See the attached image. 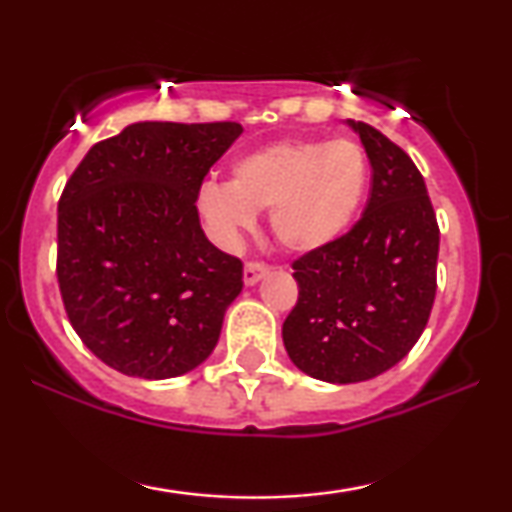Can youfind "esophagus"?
<instances>
[{
  "label": "esophagus",
  "mask_w": 512,
  "mask_h": 512,
  "mask_svg": "<svg viewBox=\"0 0 512 512\" xmlns=\"http://www.w3.org/2000/svg\"><path fill=\"white\" fill-rule=\"evenodd\" d=\"M265 275H268V265H263V263L244 265V284L247 286H256Z\"/></svg>",
  "instance_id": "1"
}]
</instances>
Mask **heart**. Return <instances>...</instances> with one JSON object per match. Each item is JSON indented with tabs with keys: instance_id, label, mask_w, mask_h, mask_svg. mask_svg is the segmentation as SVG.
I'll use <instances>...</instances> for the list:
<instances>
[{
	"instance_id": "1",
	"label": "heart",
	"mask_w": 512,
	"mask_h": 512,
	"mask_svg": "<svg viewBox=\"0 0 512 512\" xmlns=\"http://www.w3.org/2000/svg\"><path fill=\"white\" fill-rule=\"evenodd\" d=\"M366 186L368 160L359 144L282 139L237 158L230 181H205L195 212L209 237L230 249L254 228L256 212L270 209L277 242L312 254L349 228Z\"/></svg>"
}]
</instances>
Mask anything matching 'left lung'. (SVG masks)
Returning <instances> with one entry per match:
<instances>
[{"mask_svg":"<svg viewBox=\"0 0 512 512\" xmlns=\"http://www.w3.org/2000/svg\"><path fill=\"white\" fill-rule=\"evenodd\" d=\"M373 167L359 223L293 263L298 303L282 326L298 370L331 384L366 382L415 347L436 298L440 233L424 177L408 153L347 118Z\"/></svg>","mask_w":512,"mask_h":512,"instance_id":"left-lung-1","label":"left lung"}]
</instances>
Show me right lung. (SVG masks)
<instances>
[{
	"label": "right lung",
	"instance_id": "add662e5",
	"mask_svg": "<svg viewBox=\"0 0 512 512\" xmlns=\"http://www.w3.org/2000/svg\"><path fill=\"white\" fill-rule=\"evenodd\" d=\"M240 123L139 121L86 153L58 205V282L74 331L142 380L191 373L219 342L242 263L207 240L202 179Z\"/></svg>",
	"mask_w": 512,
	"mask_h": 512
}]
</instances>
